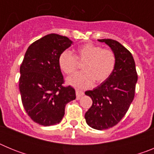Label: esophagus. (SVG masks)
Segmentation results:
<instances>
[{
	"mask_svg": "<svg viewBox=\"0 0 154 154\" xmlns=\"http://www.w3.org/2000/svg\"><path fill=\"white\" fill-rule=\"evenodd\" d=\"M75 93H76V99H79L80 98L84 96V92L79 89H75Z\"/></svg>",
	"mask_w": 154,
	"mask_h": 154,
	"instance_id": "esophagus-1",
	"label": "esophagus"
}]
</instances>
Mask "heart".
Here are the masks:
<instances>
[{
  "mask_svg": "<svg viewBox=\"0 0 154 154\" xmlns=\"http://www.w3.org/2000/svg\"><path fill=\"white\" fill-rule=\"evenodd\" d=\"M77 62L82 63V71L69 77L67 83L85 89L92 86L94 81L102 83L108 79L115 69L116 58L111 50L102 48L92 43L79 46L74 55L66 50L58 57V65L66 75L72 74L77 69Z\"/></svg>",
  "mask_w": 154,
  "mask_h": 154,
  "instance_id": "1",
  "label": "heart"
}]
</instances>
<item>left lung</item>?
I'll list each match as a JSON object with an SVG mask.
<instances>
[{"label":"left lung","instance_id":"8db88e82","mask_svg":"<svg viewBox=\"0 0 154 154\" xmlns=\"http://www.w3.org/2000/svg\"><path fill=\"white\" fill-rule=\"evenodd\" d=\"M109 46L116 58V65L109 78L99 86L85 92L92 100L85 119L90 127L98 130L116 126L126 115L135 95L137 73L131 53L112 39H99Z\"/></svg>","mask_w":154,"mask_h":154}]
</instances>
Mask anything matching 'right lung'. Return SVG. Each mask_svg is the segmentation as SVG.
<instances>
[{"instance_id":"add662e5","label":"right lung","mask_w":154,"mask_h":154,"mask_svg":"<svg viewBox=\"0 0 154 154\" xmlns=\"http://www.w3.org/2000/svg\"><path fill=\"white\" fill-rule=\"evenodd\" d=\"M72 42L49 34L33 42L20 67L19 90L23 106L34 122L45 126L59 123L65 105L75 99L72 87L63 86L58 57Z\"/></svg>"}]
</instances>
